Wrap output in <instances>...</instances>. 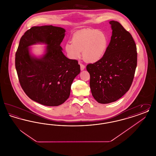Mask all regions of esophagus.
Listing matches in <instances>:
<instances>
[{
  "label": "esophagus",
  "instance_id": "34e87169",
  "mask_svg": "<svg viewBox=\"0 0 156 156\" xmlns=\"http://www.w3.org/2000/svg\"><path fill=\"white\" fill-rule=\"evenodd\" d=\"M80 68H81V71H83L84 69H85V66L84 65H83V64H80Z\"/></svg>",
  "mask_w": 156,
  "mask_h": 156
}]
</instances>
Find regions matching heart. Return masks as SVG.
Wrapping results in <instances>:
<instances>
[{
	"instance_id": "b5f03b06",
	"label": "heart",
	"mask_w": 156,
	"mask_h": 156,
	"mask_svg": "<svg viewBox=\"0 0 156 156\" xmlns=\"http://www.w3.org/2000/svg\"><path fill=\"white\" fill-rule=\"evenodd\" d=\"M108 46V38L102 31L87 29L75 33L72 43L65 45V50L73 59L83 57L87 62L94 63L104 57Z\"/></svg>"
}]
</instances>
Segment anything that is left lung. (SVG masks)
Here are the masks:
<instances>
[{"label": "left lung", "mask_w": 156, "mask_h": 156, "mask_svg": "<svg viewBox=\"0 0 156 156\" xmlns=\"http://www.w3.org/2000/svg\"><path fill=\"white\" fill-rule=\"evenodd\" d=\"M109 24L112 34L104 57L87 66L92 95L102 104L115 102L126 94L137 66V49L132 35L118 22Z\"/></svg>", "instance_id": "8db88e82"}]
</instances>
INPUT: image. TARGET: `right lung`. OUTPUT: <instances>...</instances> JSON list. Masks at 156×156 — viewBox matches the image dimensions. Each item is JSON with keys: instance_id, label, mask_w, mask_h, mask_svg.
Returning a JSON list of instances; mask_svg holds the SVG:
<instances>
[{"instance_id": "1", "label": "right lung", "mask_w": 156, "mask_h": 156, "mask_svg": "<svg viewBox=\"0 0 156 156\" xmlns=\"http://www.w3.org/2000/svg\"><path fill=\"white\" fill-rule=\"evenodd\" d=\"M66 35L62 27L33 26L20 38L15 66L20 85L30 99L48 106L63 104L69 97L75 78L80 73L78 61L63 54L60 44ZM43 44V55L36 56L30 46Z\"/></svg>"}]
</instances>
